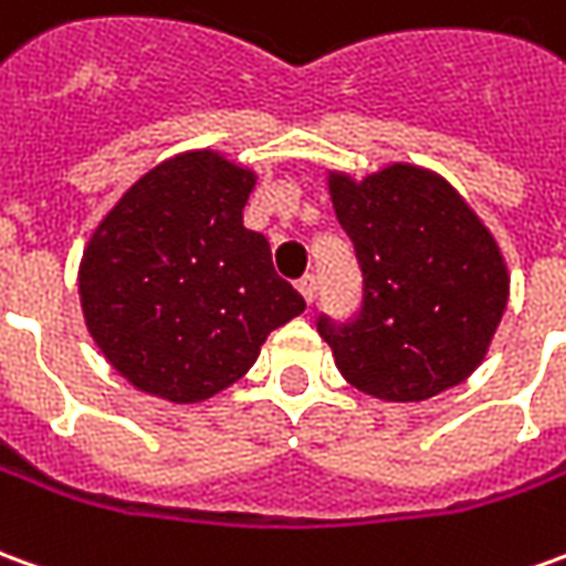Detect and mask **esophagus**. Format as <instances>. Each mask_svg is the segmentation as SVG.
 <instances>
[{"instance_id":"esophagus-1","label":"esophagus","mask_w":566,"mask_h":566,"mask_svg":"<svg viewBox=\"0 0 566 566\" xmlns=\"http://www.w3.org/2000/svg\"><path fill=\"white\" fill-rule=\"evenodd\" d=\"M296 291L303 294L306 303H312V300H315V275H303V279L296 282Z\"/></svg>"}]
</instances>
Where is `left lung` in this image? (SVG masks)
<instances>
[{"label": "left lung", "mask_w": 566, "mask_h": 566, "mask_svg": "<svg viewBox=\"0 0 566 566\" xmlns=\"http://www.w3.org/2000/svg\"><path fill=\"white\" fill-rule=\"evenodd\" d=\"M355 242L365 303L318 334L346 382L379 401H426L472 377L509 306V266L472 205L441 174L389 161L355 180L327 171Z\"/></svg>", "instance_id": "1"}]
</instances>
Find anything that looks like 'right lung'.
<instances>
[{
    "instance_id": "obj_1",
    "label": "right lung",
    "mask_w": 566,
    "mask_h": 566,
    "mask_svg": "<svg viewBox=\"0 0 566 566\" xmlns=\"http://www.w3.org/2000/svg\"><path fill=\"white\" fill-rule=\"evenodd\" d=\"M256 174L189 149L134 180L94 227L78 263L91 339L134 389L199 405L254 367L306 300L244 227Z\"/></svg>"
}]
</instances>
